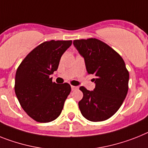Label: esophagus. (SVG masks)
Returning <instances> with one entry per match:
<instances>
[{
    "instance_id": "esophagus-1",
    "label": "esophagus",
    "mask_w": 148,
    "mask_h": 148,
    "mask_svg": "<svg viewBox=\"0 0 148 148\" xmlns=\"http://www.w3.org/2000/svg\"><path fill=\"white\" fill-rule=\"evenodd\" d=\"M78 87L77 86H73V85H71V89L72 90H78Z\"/></svg>"
}]
</instances>
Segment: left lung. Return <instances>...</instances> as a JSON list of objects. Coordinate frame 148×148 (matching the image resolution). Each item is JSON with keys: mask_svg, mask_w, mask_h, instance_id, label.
<instances>
[{"mask_svg": "<svg viewBox=\"0 0 148 148\" xmlns=\"http://www.w3.org/2000/svg\"><path fill=\"white\" fill-rule=\"evenodd\" d=\"M73 44L84 58L88 74L95 76L93 91L80 87L83 98L79 102L81 113L93 122L110 118L121 106L128 92L129 72L121 55L96 38L75 40Z\"/></svg>", "mask_w": 148, "mask_h": 148, "instance_id": "left-lung-1", "label": "left lung"}]
</instances>
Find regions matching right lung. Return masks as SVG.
<instances>
[{"label": "right lung", "mask_w": 148, "mask_h": 148, "mask_svg": "<svg viewBox=\"0 0 148 148\" xmlns=\"http://www.w3.org/2000/svg\"><path fill=\"white\" fill-rule=\"evenodd\" d=\"M71 45L72 40L44 42L33 49L18 67L16 95L24 111L37 122L48 123L58 118L71 91L68 83L58 84L50 78Z\"/></svg>", "instance_id": "1"}]
</instances>
